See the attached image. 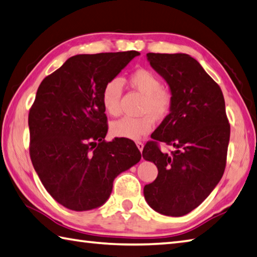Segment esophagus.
I'll list each match as a JSON object with an SVG mask.
<instances>
[{
    "instance_id": "1",
    "label": "esophagus",
    "mask_w": 257,
    "mask_h": 257,
    "mask_svg": "<svg viewBox=\"0 0 257 257\" xmlns=\"http://www.w3.org/2000/svg\"><path fill=\"white\" fill-rule=\"evenodd\" d=\"M137 147L140 150V152L143 151V148H144V144L142 142H137Z\"/></svg>"
}]
</instances>
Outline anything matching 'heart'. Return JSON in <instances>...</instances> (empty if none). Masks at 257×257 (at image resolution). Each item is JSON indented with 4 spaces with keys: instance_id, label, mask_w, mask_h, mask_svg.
<instances>
[{
    "instance_id": "obj_1",
    "label": "heart",
    "mask_w": 257,
    "mask_h": 257,
    "mask_svg": "<svg viewBox=\"0 0 257 257\" xmlns=\"http://www.w3.org/2000/svg\"><path fill=\"white\" fill-rule=\"evenodd\" d=\"M128 85L144 96L141 117H124L110 124V132L116 138L139 140L153 127L154 119H163L170 112L171 95L162 88V81L154 72L148 69H138L127 78ZM122 95V83L119 79H110L101 90V104L109 115L119 113V99Z\"/></svg>"
}]
</instances>
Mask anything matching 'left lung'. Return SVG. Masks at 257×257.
Returning <instances> with one entry per match:
<instances>
[{"mask_svg": "<svg viewBox=\"0 0 257 257\" xmlns=\"http://www.w3.org/2000/svg\"><path fill=\"white\" fill-rule=\"evenodd\" d=\"M150 66L167 81L171 108L151 138L174 148L171 154L149 142L143 159L158 177L143 189L159 214L180 217L199 206L224 174L230 126L220 87L186 53H148Z\"/></svg>", "mask_w": 257, "mask_h": 257, "instance_id": "left-lung-1", "label": "left lung"}]
</instances>
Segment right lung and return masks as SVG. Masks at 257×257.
I'll return each instance as SVG.
<instances>
[{"instance_id": "obj_1", "label": "right lung", "mask_w": 257, "mask_h": 257, "mask_svg": "<svg viewBox=\"0 0 257 257\" xmlns=\"http://www.w3.org/2000/svg\"><path fill=\"white\" fill-rule=\"evenodd\" d=\"M138 51L76 55L42 80L29 113L30 157L46 190L75 211L104 205L113 181L141 160L134 142L107 134L101 90Z\"/></svg>"}]
</instances>
